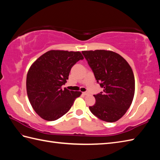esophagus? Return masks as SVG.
I'll list each match as a JSON object with an SVG mask.
<instances>
[{"mask_svg": "<svg viewBox=\"0 0 160 160\" xmlns=\"http://www.w3.org/2000/svg\"><path fill=\"white\" fill-rule=\"evenodd\" d=\"M84 96H88V95H89V93L88 92V91H85V92H83L82 93Z\"/></svg>", "mask_w": 160, "mask_h": 160, "instance_id": "obj_1", "label": "esophagus"}]
</instances>
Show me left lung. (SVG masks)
I'll list each match as a JSON object with an SVG mask.
<instances>
[{"mask_svg": "<svg viewBox=\"0 0 160 160\" xmlns=\"http://www.w3.org/2000/svg\"><path fill=\"white\" fill-rule=\"evenodd\" d=\"M103 92L94 95L96 104L89 110L100 120L114 122L130 107L135 94V78L131 66L112 51L82 52Z\"/></svg>", "mask_w": 160, "mask_h": 160, "instance_id": "left-lung-1", "label": "left lung"}]
</instances>
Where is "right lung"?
<instances>
[{"mask_svg":"<svg viewBox=\"0 0 160 160\" xmlns=\"http://www.w3.org/2000/svg\"><path fill=\"white\" fill-rule=\"evenodd\" d=\"M82 59L80 52L50 50L32 64L27 75V93L40 118L47 121L58 120L80 96V91L62 89V86L67 82L71 67Z\"/></svg>","mask_w":160,"mask_h":160,"instance_id":"obj_1","label":"right lung"}]
</instances>
